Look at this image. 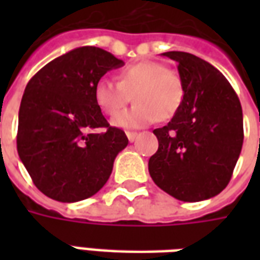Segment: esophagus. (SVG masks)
<instances>
[{
  "instance_id": "esophagus-1",
  "label": "esophagus",
  "mask_w": 260,
  "mask_h": 260,
  "mask_svg": "<svg viewBox=\"0 0 260 260\" xmlns=\"http://www.w3.org/2000/svg\"><path fill=\"white\" fill-rule=\"evenodd\" d=\"M126 136H128V141L134 142L136 139V136H138V132H131V131H128Z\"/></svg>"
}]
</instances>
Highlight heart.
<instances>
[{"label":"heart","instance_id":"heart-1","mask_svg":"<svg viewBox=\"0 0 260 260\" xmlns=\"http://www.w3.org/2000/svg\"><path fill=\"white\" fill-rule=\"evenodd\" d=\"M118 80L103 78L97 82L94 99L107 115H115L131 102L134 107L118 114L113 124L122 128H141L174 117L185 96V86L178 72L157 61H141L128 65Z\"/></svg>","mask_w":260,"mask_h":260}]
</instances>
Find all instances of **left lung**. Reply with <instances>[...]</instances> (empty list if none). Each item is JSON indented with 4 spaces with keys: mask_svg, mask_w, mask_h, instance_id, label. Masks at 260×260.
<instances>
[{
    "mask_svg": "<svg viewBox=\"0 0 260 260\" xmlns=\"http://www.w3.org/2000/svg\"><path fill=\"white\" fill-rule=\"evenodd\" d=\"M163 55L178 62L185 96L157 136L149 160L154 184L175 199L199 202L223 191L231 180L244 142L240 99L223 74L184 51Z\"/></svg>",
    "mask_w": 260,
    "mask_h": 260,
    "instance_id": "left-lung-1",
    "label": "left lung"
}]
</instances>
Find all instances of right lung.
<instances>
[{
	"label": "right lung",
	"mask_w": 260,
	"mask_h": 260,
	"mask_svg": "<svg viewBox=\"0 0 260 260\" xmlns=\"http://www.w3.org/2000/svg\"><path fill=\"white\" fill-rule=\"evenodd\" d=\"M124 62L99 47L75 48L44 65L26 85L16 146L39 191L54 201L78 202L102 189L114 160L128 145L110 126L94 99L107 71ZM104 127V133H91Z\"/></svg>",
	"instance_id": "1"
}]
</instances>
